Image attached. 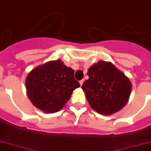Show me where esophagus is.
<instances>
[{"instance_id":"1","label":"esophagus","mask_w":151,"mask_h":151,"mask_svg":"<svg viewBox=\"0 0 151 151\" xmlns=\"http://www.w3.org/2000/svg\"><path fill=\"white\" fill-rule=\"evenodd\" d=\"M83 80H80V86H82L83 85Z\"/></svg>"}]
</instances>
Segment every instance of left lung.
Returning <instances> with one entry per match:
<instances>
[{
	"label": "left lung",
	"instance_id": "obj_1",
	"mask_svg": "<svg viewBox=\"0 0 151 151\" xmlns=\"http://www.w3.org/2000/svg\"><path fill=\"white\" fill-rule=\"evenodd\" d=\"M81 88L90 106L101 115L118 112L128 102L132 84L129 78L112 63L98 62L88 68Z\"/></svg>",
	"mask_w": 151,
	"mask_h": 151
}]
</instances>
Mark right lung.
<instances>
[{
  "label": "right lung",
  "mask_w": 151,
  "mask_h": 151,
  "mask_svg": "<svg viewBox=\"0 0 151 151\" xmlns=\"http://www.w3.org/2000/svg\"><path fill=\"white\" fill-rule=\"evenodd\" d=\"M74 70L60 60L49 61L33 68L25 81L29 101L47 113L64 107L75 88L80 86L74 79Z\"/></svg>",
  "instance_id": "1"
}]
</instances>
